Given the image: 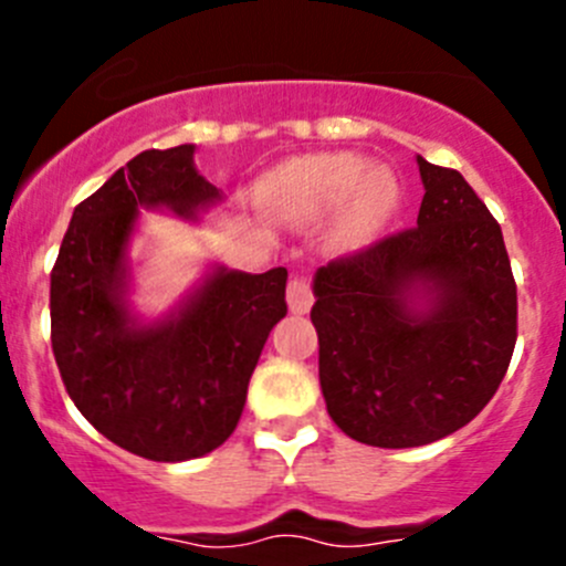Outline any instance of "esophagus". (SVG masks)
<instances>
[{"label": "esophagus", "mask_w": 566, "mask_h": 566, "mask_svg": "<svg viewBox=\"0 0 566 566\" xmlns=\"http://www.w3.org/2000/svg\"><path fill=\"white\" fill-rule=\"evenodd\" d=\"M287 304L293 315H306L315 304V295H312V284L304 273H295L287 284Z\"/></svg>", "instance_id": "esophagus-1"}]
</instances>
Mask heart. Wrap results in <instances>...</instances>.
Masks as SVG:
<instances>
[{"instance_id": "obj_1", "label": "heart", "mask_w": 566, "mask_h": 566, "mask_svg": "<svg viewBox=\"0 0 566 566\" xmlns=\"http://www.w3.org/2000/svg\"><path fill=\"white\" fill-rule=\"evenodd\" d=\"M271 202L284 216L317 221L347 202L336 227V247L356 249L373 241L399 205V182L386 169H373L364 156L323 153L282 167L268 186Z\"/></svg>"}]
</instances>
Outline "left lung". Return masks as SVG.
Returning <instances> with one entry per match:
<instances>
[{
  "label": "left lung",
  "instance_id": "8db88e82",
  "mask_svg": "<svg viewBox=\"0 0 566 566\" xmlns=\"http://www.w3.org/2000/svg\"><path fill=\"white\" fill-rule=\"evenodd\" d=\"M419 219L315 273L319 389L353 441L410 449L493 399L517 339V287L499 221L458 169L416 158Z\"/></svg>",
  "mask_w": 566,
  "mask_h": 566
}]
</instances>
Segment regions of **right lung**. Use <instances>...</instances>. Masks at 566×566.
<instances>
[{
    "label": "right lung",
    "mask_w": 566,
    "mask_h": 566,
    "mask_svg": "<svg viewBox=\"0 0 566 566\" xmlns=\"http://www.w3.org/2000/svg\"><path fill=\"white\" fill-rule=\"evenodd\" d=\"M221 202L193 145L145 150L73 210L51 271V347L62 384L108 441L156 462L219 449L247 405L273 325L287 315V271L216 265L175 312L139 323L128 306V243L139 210L197 221Z\"/></svg>",
    "instance_id": "1"
}]
</instances>
